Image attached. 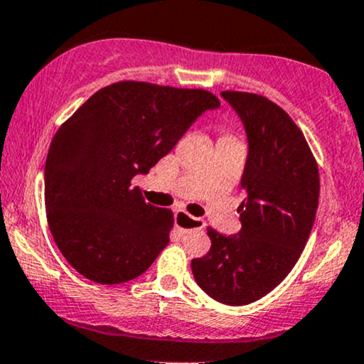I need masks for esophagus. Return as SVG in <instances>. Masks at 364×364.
<instances>
[{
	"label": "esophagus",
	"instance_id": "esophagus-1",
	"mask_svg": "<svg viewBox=\"0 0 364 364\" xmlns=\"http://www.w3.org/2000/svg\"><path fill=\"white\" fill-rule=\"evenodd\" d=\"M174 223L176 228H179L181 232H190V230H202L205 227V221L202 218L190 216L185 211H176L174 214Z\"/></svg>",
	"mask_w": 364,
	"mask_h": 364
}]
</instances>
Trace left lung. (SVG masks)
I'll use <instances>...</instances> for the list:
<instances>
[{
	"label": "left lung",
	"instance_id": "8db88e82",
	"mask_svg": "<svg viewBox=\"0 0 364 364\" xmlns=\"http://www.w3.org/2000/svg\"><path fill=\"white\" fill-rule=\"evenodd\" d=\"M247 136L239 205L242 228L221 235L208 228L211 250L192 259L197 284L216 301L247 305L270 293L300 258L319 202V171L304 134L267 97L225 90Z\"/></svg>",
	"mask_w": 364,
	"mask_h": 364
}]
</instances>
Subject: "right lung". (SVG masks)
Masks as SVG:
<instances>
[{
    "instance_id": "right-lung-1",
    "label": "right lung",
    "mask_w": 364,
    "mask_h": 364,
    "mask_svg": "<svg viewBox=\"0 0 364 364\" xmlns=\"http://www.w3.org/2000/svg\"><path fill=\"white\" fill-rule=\"evenodd\" d=\"M220 99L208 90L118 82L95 92L53 136L45 209L68 263L99 284L146 272L169 244L174 216L132 188Z\"/></svg>"
}]
</instances>
